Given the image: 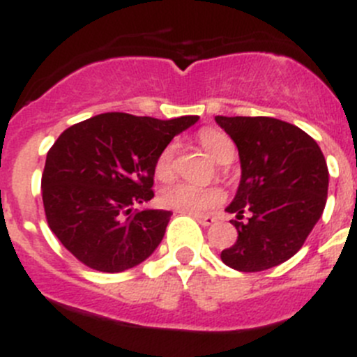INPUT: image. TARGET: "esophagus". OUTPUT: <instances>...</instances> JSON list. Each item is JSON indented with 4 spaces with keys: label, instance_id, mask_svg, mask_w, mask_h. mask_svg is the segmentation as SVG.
<instances>
[{
    "label": "esophagus",
    "instance_id": "1",
    "mask_svg": "<svg viewBox=\"0 0 357 357\" xmlns=\"http://www.w3.org/2000/svg\"><path fill=\"white\" fill-rule=\"evenodd\" d=\"M192 217L196 218L201 225H211L215 222V218L210 217V215H192Z\"/></svg>",
    "mask_w": 357,
    "mask_h": 357
}]
</instances>
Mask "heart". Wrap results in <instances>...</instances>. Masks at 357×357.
<instances>
[{"label": "heart", "mask_w": 357, "mask_h": 357, "mask_svg": "<svg viewBox=\"0 0 357 357\" xmlns=\"http://www.w3.org/2000/svg\"><path fill=\"white\" fill-rule=\"evenodd\" d=\"M197 140L201 146L211 154L213 160L218 163H231L236 156V146L224 132L217 128H201L197 132ZM180 144L177 140H172L161 149L158 154L156 163H154V174L163 182H168L177 174V156ZM225 199V194L220 187H199L187 182H177L167 185L160 192V203L165 208L183 211V213H208L213 208H217Z\"/></svg>", "instance_id": "1"}]
</instances>
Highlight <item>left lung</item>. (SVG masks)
<instances>
[{
	"label": "left lung",
	"mask_w": 357,
	"mask_h": 357,
	"mask_svg": "<svg viewBox=\"0 0 357 357\" xmlns=\"http://www.w3.org/2000/svg\"><path fill=\"white\" fill-rule=\"evenodd\" d=\"M234 140L241 182L227 206L238 239L222 250L225 266L259 273L295 255L319 217L328 196V167L319 146L291 123L267 116H217ZM247 217L245 222L242 218Z\"/></svg>",
	"instance_id": "left-lung-1"
}]
</instances>
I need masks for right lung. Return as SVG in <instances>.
Here are the masks:
<instances>
[{"label":"right lung","mask_w":357,"mask_h":357,"mask_svg":"<svg viewBox=\"0 0 357 357\" xmlns=\"http://www.w3.org/2000/svg\"><path fill=\"white\" fill-rule=\"evenodd\" d=\"M197 116L161 121L104 112L60 133L41 175L45 215L67 252L100 273L139 266L163 239L167 210H133L154 197V163Z\"/></svg>","instance_id":"1"}]
</instances>
